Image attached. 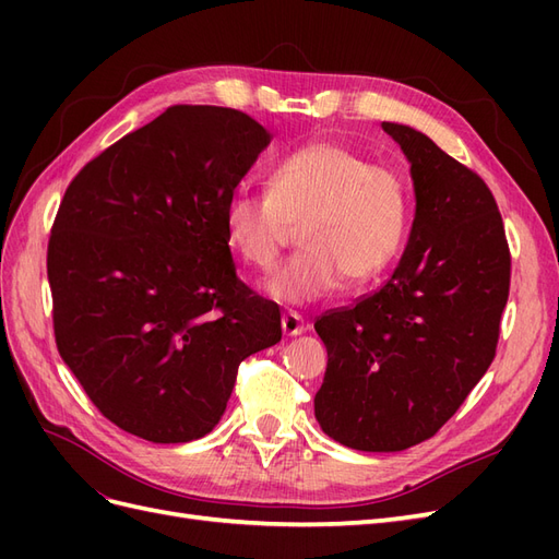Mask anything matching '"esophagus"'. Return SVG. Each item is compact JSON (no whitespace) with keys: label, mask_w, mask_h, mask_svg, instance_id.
<instances>
[{"label":"esophagus","mask_w":559,"mask_h":559,"mask_svg":"<svg viewBox=\"0 0 559 559\" xmlns=\"http://www.w3.org/2000/svg\"><path fill=\"white\" fill-rule=\"evenodd\" d=\"M282 331L286 335H300L302 331H306V319H302L298 312L289 310L282 314Z\"/></svg>","instance_id":"1"}]
</instances>
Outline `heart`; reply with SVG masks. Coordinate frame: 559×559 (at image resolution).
<instances>
[{"instance_id":"heart-1","label":"heart","mask_w":559,"mask_h":559,"mask_svg":"<svg viewBox=\"0 0 559 559\" xmlns=\"http://www.w3.org/2000/svg\"><path fill=\"white\" fill-rule=\"evenodd\" d=\"M300 224L302 249L267 282L282 302H312L384 275L411 226L405 179L343 142L319 140L282 156L267 189H238L224 210L230 249L270 273Z\"/></svg>"}]
</instances>
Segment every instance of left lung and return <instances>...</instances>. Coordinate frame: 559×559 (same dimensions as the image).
I'll use <instances>...</instances> for the list:
<instances>
[{
  "mask_svg": "<svg viewBox=\"0 0 559 559\" xmlns=\"http://www.w3.org/2000/svg\"><path fill=\"white\" fill-rule=\"evenodd\" d=\"M411 160L415 222L382 289L329 310L314 417L333 441L396 452L427 441L492 364L511 289L497 200L466 165L408 126L382 123Z\"/></svg>",
  "mask_w": 559,
  "mask_h": 559,
  "instance_id": "1",
  "label": "left lung"
}]
</instances>
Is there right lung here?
I'll use <instances>...</instances> for the list:
<instances>
[{
    "label": "right lung",
    "mask_w": 559,
    "mask_h": 559,
    "mask_svg": "<svg viewBox=\"0 0 559 559\" xmlns=\"http://www.w3.org/2000/svg\"><path fill=\"white\" fill-rule=\"evenodd\" d=\"M228 107L175 105L70 181L48 238L53 333L95 408L151 443L222 419L282 314L235 273L224 210L270 144Z\"/></svg>",
    "instance_id": "1"
}]
</instances>
